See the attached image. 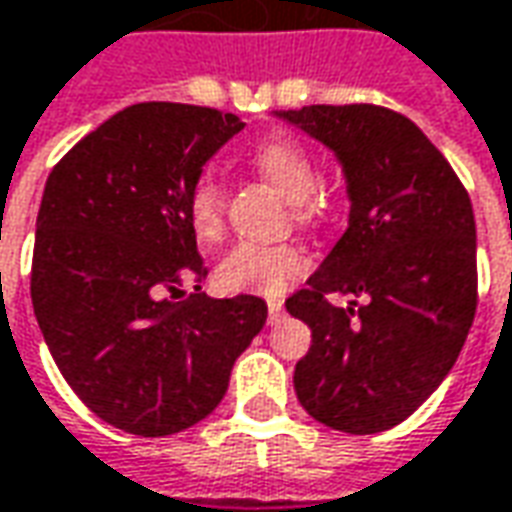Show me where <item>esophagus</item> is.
<instances>
[{
  "instance_id": "obj_1",
  "label": "esophagus",
  "mask_w": 512,
  "mask_h": 512,
  "mask_svg": "<svg viewBox=\"0 0 512 512\" xmlns=\"http://www.w3.org/2000/svg\"><path fill=\"white\" fill-rule=\"evenodd\" d=\"M267 312H270V321H276L281 312H284V301L281 298H270L267 301Z\"/></svg>"
}]
</instances>
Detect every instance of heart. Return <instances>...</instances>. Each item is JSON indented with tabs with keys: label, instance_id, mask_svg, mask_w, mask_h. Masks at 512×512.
<instances>
[{
	"label": "heart",
	"instance_id": "1",
	"mask_svg": "<svg viewBox=\"0 0 512 512\" xmlns=\"http://www.w3.org/2000/svg\"><path fill=\"white\" fill-rule=\"evenodd\" d=\"M253 163L262 171L267 183L279 188L287 200L296 202V216L310 222L315 205V163L310 152L293 137H270L256 146ZM188 219L194 236L211 245L225 233V191L214 174H202L188 191ZM310 267L304 250L296 245H262V242H242L225 253L216 267V281L228 293H262L276 296L287 284Z\"/></svg>",
	"mask_w": 512,
	"mask_h": 512
}]
</instances>
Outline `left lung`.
Returning a JSON list of instances; mask_svg holds the SVG:
<instances>
[{
    "label": "left lung",
    "instance_id": "left-lung-1",
    "mask_svg": "<svg viewBox=\"0 0 512 512\" xmlns=\"http://www.w3.org/2000/svg\"><path fill=\"white\" fill-rule=\"evenodd\" d=\"M341 160L349 228L284 301L312 329L296 394L346 434L400 425L434 394L476 312V222L451 163L406 115L375 104L276 112ZM327 292L352 295L349 308Z\"/></svg>",
    "mask_w": 512,
    "mask_h": 512
}]
</instances>
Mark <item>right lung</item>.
<instances>
[{
	"label": "right lung",
	"mask_w": 512,
	"mask_h": 512,
	"mask_svg": "<svg viewBox=\"0 0 512 512\" xmlns=\"http://www.w3.org/2000/svg\"><path fill=\"white\" fill-rule=\"evenodd\" d=\"M245 123L208 106H126L50 171L30 298L58 372L104 423L168 437L205 420L262 332L259 296L208 298L188 219L202 166Z\"/></svg>",
	"instance_id": "right-lung-1"
}]
</instances>
